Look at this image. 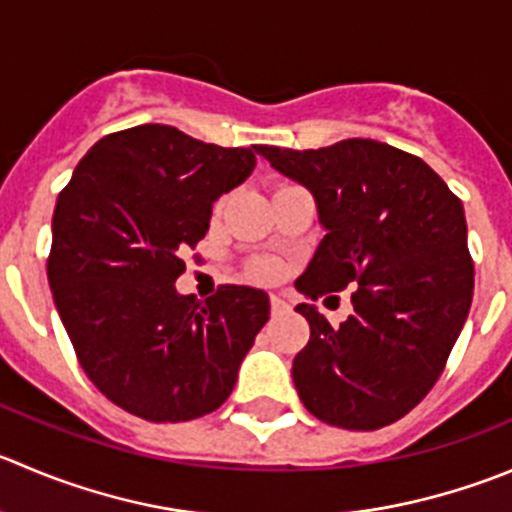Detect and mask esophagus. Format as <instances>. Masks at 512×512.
I'll list each match as a JSON object with an SVG mask.
<instances>
[{
	"label": "esophagus",
	"instance_id": "obj_1",
	"mask_svg": "<svg viewBox=\"0 0 512 512\" xmlns=\"http://www.w3.org/2000/svg\"><path fill=\"white\" fill-rule=\"evenodd\" d=\"M285 310H287V305L280 300V297H270V312H272V317L285 315Z\"/></svg>",
	"mask_w": 512,
	"mask_h": 512
}]
</instances>
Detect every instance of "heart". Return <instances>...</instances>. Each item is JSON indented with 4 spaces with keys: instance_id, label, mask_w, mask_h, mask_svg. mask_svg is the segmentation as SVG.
Returning <instances> with one entry per match:
<instances>
[{
    "instance_id": "obj_1",
    "label": "heart",
    "mask_w": 512,
    "mask_h": 512,
    "mask_svg": "<svg viewBox=\"0 0 512 512\" xmlns=\"http://www.w3.org/2000/svg\"><path fill=\"white\" fill-rule=\"evenodd\" d=\"M257 275L260 277H275V265H267V262H262V265H257Z\"/></svg>"
}]
</instances>
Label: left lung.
<instances>
[{"label": "left lung", "mask_w": 512, "mask_h": 512, "mask_svg": "<svg viewBox=\"0 0 512 512\" xmlns=\"http://www.w3.org/2000/svg\"><path fill=\"white\" fill-rule=\"evenodd\" d=\"M255 150L312 192L325 227L297 290L317 300L355 287L340 327L315 305L295 307L310 322L292 362L297 395L327 425L385 428L430 393L468 320L475 272L463 202L420 157L385 142Z\"/></svg>", "instance_id": "8db88e82"}]
</instances>
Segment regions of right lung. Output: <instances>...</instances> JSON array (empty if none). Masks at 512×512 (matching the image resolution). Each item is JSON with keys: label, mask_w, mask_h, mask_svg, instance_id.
Instances as JSON below:
<instances>
[{"label": "right lung", "mask_w": 512, "mask_h": 512, "mask_svg": "<svg viewBox=\"0 0 512 512\" xmlns=\"http://www.w3.org/2000/svg\"><path fill=\"white\" fill-rule=\"evenodd\" d=\"M252 170V147L140 124L102 137L59 192L54 305L89 380L137 418L182 423L220 408L270 320V297L255 287L222 285L205 302L175 287L212 202Z\"/></svg>", "instance_id": "1"}]
</instances>
